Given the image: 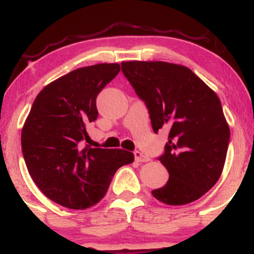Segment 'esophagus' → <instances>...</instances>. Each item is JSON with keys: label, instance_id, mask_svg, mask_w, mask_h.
<instances>
[{"label": "esophagus", "instance_id": "esophagus-1", "mask_svg": "<svg viewBox=\"0 0 254 254\" xmlns=\"http://www.w3.org/2000/svg\"><path fill=\"white\" fill-rule=\"evenodd\" d=\"M133 155H135V160L137 162H147L149 161V157L145 156L142 151L139 150H135L133 151Z\"/></svg>", "mask_w": 254, "mask_h": 254}]
</instances>
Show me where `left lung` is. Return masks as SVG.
<instances>
[{
	"label": "left lung",
	"mask_w": 254,
	"mask_h": 254,
	"mask_svg": "<svg viewBox=\"0 0 254 254\" xmlns=\"http://www.w3.org/2000/svg\"><path fill=\"white\" fill-rule=\"evenodd\" d=\"M122 71L144 101L154 132L170 130L164 154L157 157L170 179L151 194L168 205L200 198L217 183L229 144V127L216 93L178 64L131 61L122 63Z\"/></svg>",
	"instance_id": "left-lung-1"
}]
</instances>
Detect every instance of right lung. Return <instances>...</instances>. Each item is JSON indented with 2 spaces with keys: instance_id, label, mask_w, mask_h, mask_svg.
Listing matches in <instances>:
<instances>
[{
  "instance_id": "1",
  "label": "right lung",
  "mask_w": 254,
  "mask_h": 254,
  "mask_svg": "<svg viewBox=\"0 0 254 254\" xmlns=\"http://www.w3.org/2000/svg\"><path fill=\"white\" fill-rule=\"evenodd\" d=\"M119 71L117 63L72 70L48 84L32 105L22 127V155L39 190L60 205H94L118 168L133 162L130 151L86 144V125L98 118V94Z\"/></svg>"
}]
</instances>
